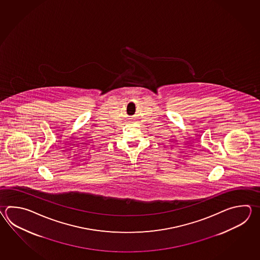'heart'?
Instances as JSON below:
<instances>
[{
    "mask_svg": "<svg viewBox=\"0 0 260 260\" xmlns=\"http://www.w3.org/2000/svg\"><path fill=\"white\" fill-rule=\"evenodd\" d=\"M6 161H4V164H3V167H2V164L0 166V171L1 174L2 176L3 175H7V174H9L11 175L12 173H13V170H14V167H12L11 165L8 164V163H5Z\"/></svg>",
    "mask_w": 260,
    "mask_h": 260,
    "instance_id": "1",
    "label": "heart"
}]
</instances>
